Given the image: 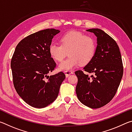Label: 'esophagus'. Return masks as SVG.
I'll use <instances>...</instances> for the list:
<instances>
[{
  "label": "esophagus",
  "instance_id": "1",
  "mask_svg": "<svg viewBox=\"0 0 132 132\" xmlns=\"http://www.w3.org/2000/svg\"><path fill=\"white\" fill-rule=\"evenodd\" d=\"M73 72L72 71H71V70H66V71H64V74H65L66 76L67 77H69L70 75L73 74Z\"/></svg>",
  "mask_w": 132,
  "mask_h": 132
}]
</instances>
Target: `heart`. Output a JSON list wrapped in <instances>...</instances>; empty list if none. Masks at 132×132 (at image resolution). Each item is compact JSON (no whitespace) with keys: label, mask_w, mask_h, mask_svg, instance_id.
<instances>
[{"label":"heart","mask_w":132,"mask_h":132,"mask_svg":"<svg viewBox=\"0 0 132 132\" xmlns=\"http://www.w3.org/2000/svg\"><path fill=\"white\" fill-rule=\"evenodd\" d=\"M61 45L52 43L49 46V53L55 61L61 62L68 52L69 57L60 63L61 70H71L80 64H86L94 56L96 51L95 39L79 31H70L60 39Z\"/></svg>","instance_id":"obj_1"}]
</instances>
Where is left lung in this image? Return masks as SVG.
I'll list each match as a JSON object with an SVG mask.
<instances>
[{"mask_svg":"<svg viewBox=\"0 0 132 132\" xmlns=\"http://www.w3.org/2000/svg\"><path fill=\"white\" fill-rule=\"evenodd\" d=\"M97 37V46L92 60L83 68L93 73L89 77L81 70L75 71L78 79L76 92L84 105L95 109L105 105L114 97L121 81L123 68L116 41L98 28L87 30Z\"/></svg>","mask_w":132,"mask_h":132,"instance_id":"left-lung-1","label":"left lung"}]
</instances>
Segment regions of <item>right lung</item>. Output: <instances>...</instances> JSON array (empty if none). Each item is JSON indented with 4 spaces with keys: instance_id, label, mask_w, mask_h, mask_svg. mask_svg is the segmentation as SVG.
<instances>
[{
    "instance_id": "right-lung-1",
    "label": "right lung",
    "mask_w": 132,
    "mask_h": 132,
    "mask_svg": "<svg viewBox=\"0 0 132 132\" xmlns=\"http://www.w3.org/2000/svg\"><path fill=\"white\" fill-rule=\"evenodd\" d=\"M59 32V30L51 28L28 35L18 44L12 58L15 90L27 104L34 108H45L52 103L66 78L62 71L48 76L56 66L49 53V46Z\"/></svg>"
}]
</instances>
